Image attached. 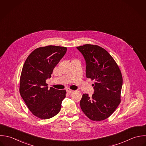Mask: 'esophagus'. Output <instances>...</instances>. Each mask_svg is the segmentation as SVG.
Listing matches in <instances>:
<instances>
[{"instance_id":"obj_1","label":"esophagus","mask_w":146,"mask_h":146,"mask_svg":"<svg viewBox=\"0 0 146 146\" xmlns=\"http://www.w3.org/2000/svg\"><path fill=\"white\" fill-rule=\"evenodd\" d=\"M66 91H67V92L68 94H71L72 92H74V91H73V90H70V89H67V90H66Z\"/></svg>"}]
</instances>
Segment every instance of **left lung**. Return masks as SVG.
Here are the masks:
<instances>
[{
  "instance_id": "obj_1",
  "label": "left lung",
  "mask_w": 146,
  "mask_h": 146,
  "mask_svg": "<svg viewBox=\"0 0 146 146\" xmlns=\"http://www.w3.org/2000/svg\"><path fill=\"white\" fill-rule=\"evenodd\" d=\"M86 61V76L95 80L92 97L85 94L80 102L86 116L94 121L109 117L121 102L123 79L121 71L113 58L105 49L86 44L76 47Z\"/></svg>"
}]
</instances>
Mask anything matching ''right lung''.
Here are the masks:
<instances>
[{"mask_svg":"<svg viewBox=\"0 0 146 146\" xmlns=\"http://www.w3.org/2000/svg\"><path fill=\"white\" fill-rule=\"evenodd\" d=\"M67 48L49 45L33 50L27 58L21 71L19 91L32 113L46 119L60 111L66 90L48 88L46 80L64 55Z\"/></svg>","mask_w":146,"mask_h":146,"instance_id":"add662e5","label":"right lung"}]
</instances>
